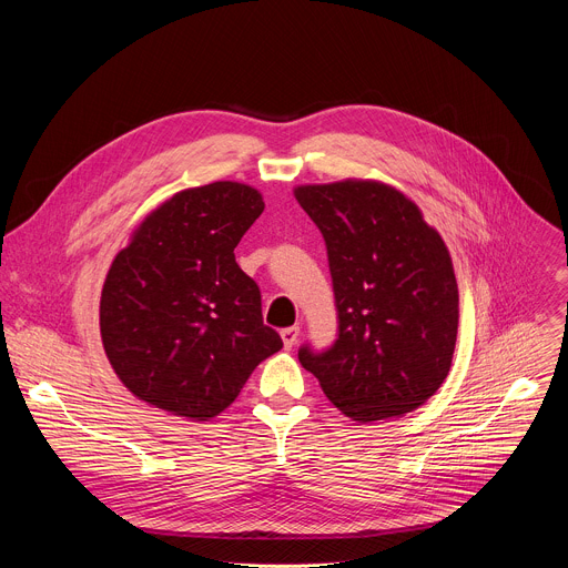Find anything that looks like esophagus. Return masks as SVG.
Masks as SVG:
<instances>
[{"instance_id": "34e87169", "label": "esophagus", "mask_w": 568, "mask_h": 568, "mask_svg": "<svg viewBox=\"0 0 568 568\" xmlns=\"http://www.w3.org/2000/svg\"><path fill=\"white\" fill-rule=\"evenodd\" d=\"M281 339H283L285 348L290 351V348L296 344V339H298V328H296V326H294V328H283V331H281Z\"/></svg>"}]
</instances>
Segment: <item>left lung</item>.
I'll list each match as a JSON object with an SVG mask.
<instances>
[{
  "label": "left lung",
  "mask_w": 568,
  "mask_h": 568,
  "mask_svg": "<svg viewBox=\"0 0 568 568\" xmlns=\"http://www.w3.org/2000/svg\"><path fill=\"white\" fill-rule=\"evenodd\" d=\"M318 226L339 337L298 362L357 423L399 418L445 382L458 333V285L440 233L397 189L344 180L294 189Z\"/></svg>",
  "instance_id": "8db88e82"
}]
</instances>
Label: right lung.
Wrapping results in <instances>:
<instances>
[{
    "instance_id": "1",
    "label": "right lung",
    "mask_w": 568,
    "mask_h": 568,
    "mask_svg": "<svg viewBox=\"0 0 568 568\" xmlns=\"http://www.w3.org/2000/svg\"><path fill=\"white\" fill-rule=\"evenodd\" d=\"M263 209V195L237 182L180 191L112 261L101 292L103 348L150 407L211 420L283 348L263 323L258 285L233 254Z\"/></svg>"
}]
</instances>
